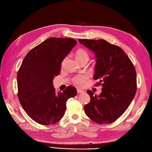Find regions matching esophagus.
I'll return each mask as SVG.
<instances>
[{"instance_id":"obj_1","label":"esophagus","mask_w":152,"mask_h":152,"mask_svg":"<svg viewBox=\"0 0 152 152\" xmlns=\"http://www.w3.org/2000/svg\"><path fill=\"white\" fill-rule=\"evenodd\" d=\"M77 93H79V94H80V93H84V91L80 89H77Z\"/></svg>"}]
</instances>
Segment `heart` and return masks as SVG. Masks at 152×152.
Segmentation results:
<instances>
[{"instance_id": "b5f03b06", "label": "heart", "mask_w": 152, "mask_h": 152, "mask_svg": "<svg viewBox=\"0 0 152 152\" xmlns=\"http://www.w3.org/2000/svg\"><path fill=\"white\" fill-rule=\"evenodd\" d=\"M76 58L78 59H87L89 60V56L88 53L86 52L85 50H80L77 52L76 55ZM87 79V76L84 74L78 75L73 78V82L77 85H82Z\"/></svg>"}]
</instances>
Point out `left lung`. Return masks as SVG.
Returning <instances> with one entry per match:
<instances>
[{"instance_id":"1","label":"left lung","mask_w":152,"mask_h":152,"mask_svg":"<svg viewBox=\"0 0 152 152\" xmlns=\"http://www.w3.org/2000/svg\"><path fill=\"white\" fill-rule=\"evenodd\" d=\"M94 54L93 79L102 86L99 95L87 91L90 102L84 106L86 115L99 124H110L120 117L130 105L136 92V72L125 52L103 39H78Z\"/></svg>"}]
</instances>
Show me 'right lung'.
Wrapping results in <instances>:
<instances>
[{
    "label": "right lung",
    "mask_w": 152,
    "mask_h": 152,
    "mask_svg": "<svg viewBox=\"0 0 152 152\" xmlns=\"http://www.w3.org/2000/svg\"><path fill=\"white\" fill-rule=\"evenodd\" d=\"M77 42L71 38L50 37L27 53L17 76L18 98L25 111L42 125L58 122L64 116L67 100L77 94L73 86L56 93L53 80L61 63Z\"/></svg>",
    "instance_id": "obj_1"
}]
</instances>
